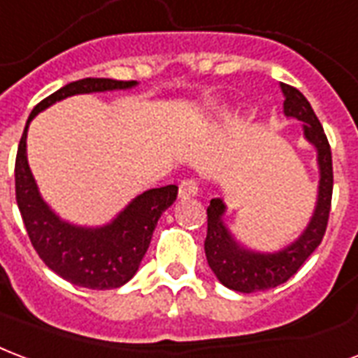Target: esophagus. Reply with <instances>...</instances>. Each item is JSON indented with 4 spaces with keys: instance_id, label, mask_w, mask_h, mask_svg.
<instances>
[{
    "instance_id": "obj_1",
    "label": "esophagus",
    "mask_w": 358,
    "mask_h": 358,
    "mask_svg": "<svg viewBox=\"0 0 358 358\" xmlns=\"http://www.w3.org/2000/svg\"><path fill=\"white\" fill-rule=\"evenodd\" d=\"M197 193H199V184H197V180L195 178H186L180 182V199H192Z\"/></svg>"
}]
</instances>
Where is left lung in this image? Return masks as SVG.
Wrapping results in <instances>:
<instances>
[{
	"mask_svg": "<svg viewBox=\"0 0 358 358\" xmlns=\"http://www.w3.org/2000/svg\"><path fill=\"white\" fill-rule=\"evenodd\" d=\"M280 89L285 92V113L288 117L303 121V134L317 148L320 169L319 201L313 218L306 231L300 235V239L273 254L250 252L241 248L222 222L226 205L222 203V199L210 201V206L206 208V262L220 282L237 292L250 294L275 288L298 273L303 262L320 245L330 216L334 172H332V152L324 129L315 115L311 104L298 89L287 83H280Z\"/></svg>",
	"mask_w": 358,
	"mask_h": 358,
	"instance_id": "left-lung-1",
	"label": "left lung"
}]
</instances>
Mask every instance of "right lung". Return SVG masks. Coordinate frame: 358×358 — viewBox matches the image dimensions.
<instances>
[{
  "label": "right lung",
  "mask_w": 358,
  "mask_h": 358,
  "mask_svg": "<svg viewBox=\"0 0 358 358\" xmlns=\"http://www.w3.org/2000/svg\"><path fill=\"white\" fill-rule=\"evenodd\" d=\"M134 85L136 81L106 78H85L68 83L34 108L18 144L15 192L24 227L45 266L78 287L110 290L131 280L150 246L157 220L176 201L178 186L148 189L104 227L87 229L70 226L58 218L39 195L26 159V132L31 119L58 100L83 92L129 89Z\"/></svg>",
  "instance_id": "obj_1"
}]
</instances>
